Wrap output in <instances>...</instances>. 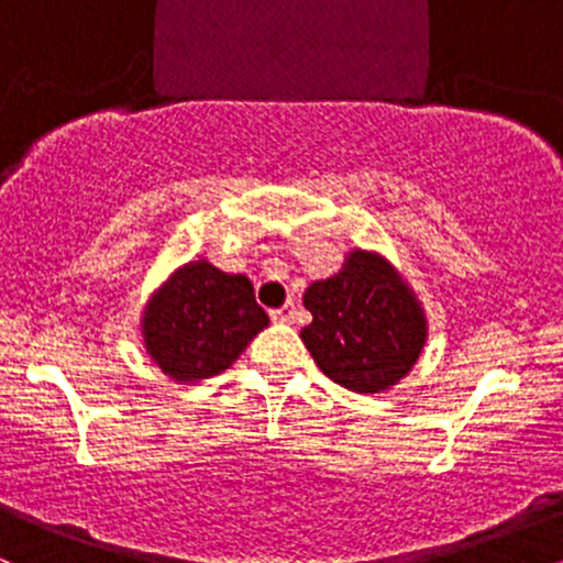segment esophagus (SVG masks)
<instances>
[{
    "label": "esophagus",
    "mask_w": 563,
    "mask_h": 563,
    "mask_svg": "<svg viewBox=\"0 0 563 563\" xmlns=\"http://www.w3.org/2000/svg\"><path fill=\"white\" fill-rule=\"evenodd\" d=\"M295 314H298V309H295V303H284L282 309L271 311V320L282 322V324H289V322L295 320Z\"/></svg>",
    "instance_id": "34e87169"
}]
</instances>
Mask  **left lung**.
<instances>
[{
	"label": "left lung",
	"instance_id": "8db88e82",
	"mask_svg": "<svg viewBox=\"0 0 563 563\" xmlns=\"http://www.w3.org/2000/svg\"><path fill=\"white\" fill-rule=\"evenodd\" d=\"M300 330L328 379L352 393H385L420 361L428 317L407 276L374 249H350L328 279L309 284Z\"/></svg>",
	"mask_w": 563,
	"mask_h": 563
}]
</instances>
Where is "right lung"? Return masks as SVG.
Instances as JSON below:
<instances>
[{"label":"right lung","mask_w":563,"mask_h":563,"mask_svg":"<svg viewBox=\"0 0 563 563\" xmlns=\"http://www.w3.org/2000/svg\"><path fill=\"white\" fill-rule=\"evenodd\" d=\"M268 324L246 276L197 257L148 295L137 330L143 350L167 379L195 385L233 366Z\"/></svg>","instance_id":"right-lung-1"}]
</instances>
